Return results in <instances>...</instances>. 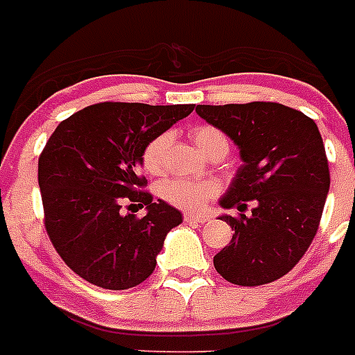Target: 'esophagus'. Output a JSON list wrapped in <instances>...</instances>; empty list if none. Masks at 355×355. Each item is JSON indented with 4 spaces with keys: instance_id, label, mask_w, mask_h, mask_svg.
I'll use <instances>...</instances> for the list:
<instances>
[{
    "instance_id": "obj_1",
    "label": "esophagus",
    "mask_w": 355,
    "mask_h": 355,
    "mask_svg": "<svg viewBox=\"0 0 355 355\" xmlns=\"http://www.w3.org/2000/svg\"><path fill=\"white\" fill-rule=\"evenodd\" d=\"M184 220H185V223L203 224V223H207L208 217H205V215H201V214H191V211H185V214H184Z\"/></svg>"
}]
</instances>
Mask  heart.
I'll list each match as a JSON object with an SVG mask.
<instances>
[{
    "label": "heart",
    "instance_id": "1",
    "mask_svg": "<svg viewBox=\"0 0 355 355\" xmlns=\"http://www.w3.org/2000/svg\"><path fill=\"white\" fill-rule=\"evenodd\" d=\"M171 135L161 132L147 141L141 150V166L150 175H159L164 171L166 164V150L170 147ZM193 140L203 154L208 157H224L230 150V140L220 129L214 125H198L193 131ZM218 185L214 180H185V178H166L157 187V193L166 203L184 210H198L208 200L217 194Z\"/></svg>",
    "mask_w": 355,
    "mask_h": 355
}]
</instances>
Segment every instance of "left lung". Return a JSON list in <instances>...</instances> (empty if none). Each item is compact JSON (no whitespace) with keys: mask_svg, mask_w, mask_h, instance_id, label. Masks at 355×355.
<instances>
[{"mask_svg":"<svg viewBox=\"0 0 355 355\" xmlns=\"http://www.w3.org/2000/svg\"><path fill=\"white\" fill-rule=\"evenodd\" d=\"M198 115L238 145L243 161L220 198L223 208L252 215H223L234 230L214 257L227 282L263 286L289 273L319 230L329 191L326 148L315 122L280 103L198 105Z\"/></svg>","mask_w":355,"mask_h":355,"instance_id":"8db88e82","label":"left lung"}]
</instances>
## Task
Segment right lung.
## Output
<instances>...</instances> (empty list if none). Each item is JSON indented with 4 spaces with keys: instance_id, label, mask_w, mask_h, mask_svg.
<instances>
[{
    "instance_id": "right-lung-1",
    "label": "right lung",
    "mask_w": 355,
    "mask_h": 355,
    "mask_svg": "<svg viewBox=\"0 0 355 355\" xmlns=\"http://www.w3.org/2000/svg\"><path fill=\"white\" fill-rule=\"evenodd\" d=\"M193 110L105 101L73 114L49 138L38 159L45 230L61 259L92 286L124 291L154 271L182 214L141 191V150ZM122 202L145 206L148 215L124 216Z\"/></svg>"
}]
</instances>
